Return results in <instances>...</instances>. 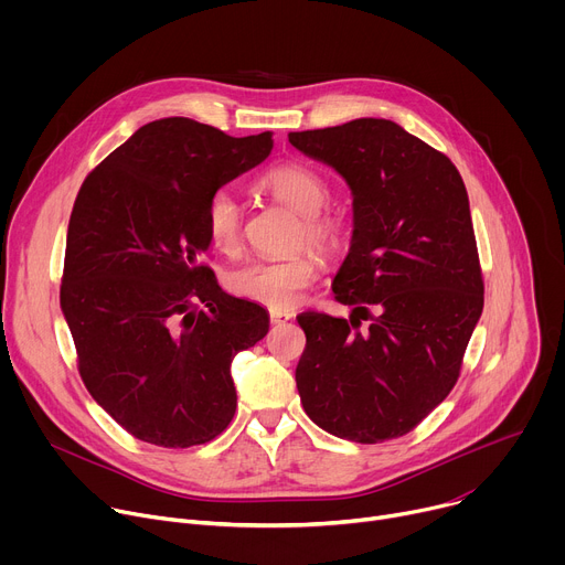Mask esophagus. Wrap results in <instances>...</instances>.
Returning a JSON list of instances; mask_svg holds the SVG:
<instances>
[{
	"mask_svg": "<svg viewBox=\"0 0 565 565\" xmlns=\"http://www.w3.org/2000/svg\"><path fill=\"white\" fill-rule=\"evenodd\" d=\"M292 312L290 310H281V308H273L270 310V321L273 324H284V321H290Z\"/></svg>",
	"mask_w": 565,
	"mask_h": 565,
	"instance_id": "34e87169",
	"label": "esophagus"
}]
</instances>
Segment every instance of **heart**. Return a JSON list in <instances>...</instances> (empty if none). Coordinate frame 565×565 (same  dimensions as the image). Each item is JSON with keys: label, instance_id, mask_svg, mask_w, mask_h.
Listing matches in <instances>:
<instances>
[{"label": "heart", "instance_id": "obj_1", "mask_svg": "<svg viewBox=\"0 0 565 565\" xmlns=\"http://www.w3.org/2000/svg\"><path fill=\"white\" fill-rule=\"evenodd\" d=\"M262 190L303 216V236L308 244L324 253L342 248L344 223L340 216L324 212L331 201V185L315 168L297 160L270 168L259 179ZM205 230L210 244L234 255L244 234V212L230 190H216L205 205ZM317 277V262L310 255H292L284 259H255L227 277V288L250 301L270 308L295 306Z\"/></svg>", "mask_w": 565, "mask_h": 565}]
</instances>
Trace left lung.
<instances>
[{
    "label": "left lung",
    "instance_id": "1",
    "mask_svg": "<svg viewBox=\"0 0 565 565\" xmlns=\"http://www.w3.org/2000/svg\"><path fill=\"white\" fill-rule=\"evenodd\" d=\"M288 140L353 194L351 248L333 279L335 299L353 312L297 317L303 412L362 445L405 436L454 388L482 312L465 183L445 153L384 118L290 131Z\"/></svg>",
    "mask_w": 565,
    "mask_h": 565
}]
</instances>
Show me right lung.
Instances as JSON below:
<instances>
[{
	"label": "right lung",
	"instance_id": "1",
	"mask_svg": "<svg viewBox=\"0 0 565 565\" xmlns=\"http://www.w3.org/2000/svg\"><path fill=\"white\" fill-rule=\"evenodd\" d=\"M270 149V131L232 138L160 118L77 192L60 306L87 391L138 440L203 445L234 416L232 360L264 340L270 321L259 303L223 292L201 264L205 205Z\"/></svg>",
	"mask_w": 565,
	"mask_h": 565
}]
</instances>
